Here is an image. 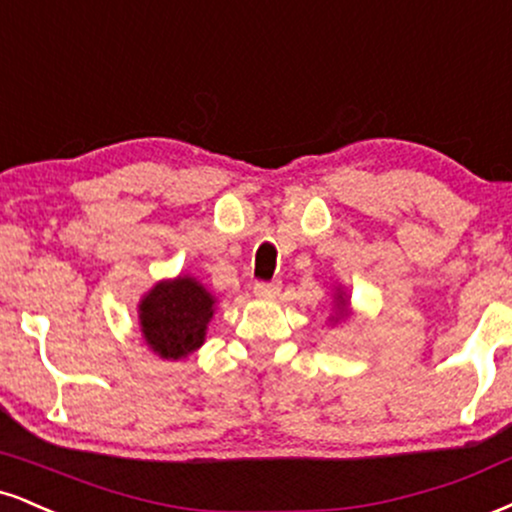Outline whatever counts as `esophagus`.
Instances as JSON below:
<instances>
[{"label":"esophagus","mask_w":512,"mask_h":512,"mask_svg":"<svg viewBox=\"0 0 512 512\" xmlns=\"http://www.w3.org/2000/svg\"><path fill=\"white\" fill-rule=\"evenodd\" d=\"M252 293L257 295V298H276V295L281 293V283L279 281H257L255 286H252Z\"/></svg>","instance_id":"34e87169"}]
</instances>
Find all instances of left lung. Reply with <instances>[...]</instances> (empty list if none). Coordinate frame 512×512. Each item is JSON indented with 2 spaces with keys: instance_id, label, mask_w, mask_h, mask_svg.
I'll list each match as a JSON object with an SVG mask.
<instances>
[{
  "instance_id": "left-lung-1",
  "label": "left lung",
  "mask_w": 512,
  "mask_h": 512,
  "mask_svg": "<svg viewBox=\"0 0 512 512\" xmlns=\"http://www.w3.org/2000/svg\"><path fill=\"white\" fill-rule=\"evenodd\" d=\"M336 303H338V317H343V315H346V312H348V298H346V295H343L341 291H338Z\"/></svg>"
}]
</instances>
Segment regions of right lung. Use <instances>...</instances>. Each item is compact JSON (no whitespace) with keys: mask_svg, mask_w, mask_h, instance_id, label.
Here are the masks:
<instances>
[{"mask_svg":"<svg viewBox=\"0 0 512 512\" xmlns=\"http://www.w3.org/2000/svg\"><path fill=\"white\" fill-rule=\"evenodd\" d=\"M212 315V293L193 276L159 281L138 305L147 346L166 360H181L200 348Z\"/></svg>","mask_w":512,"mask_h":512,"instance_id":"right-lung-1","label":"right lung"}]
</instances>
